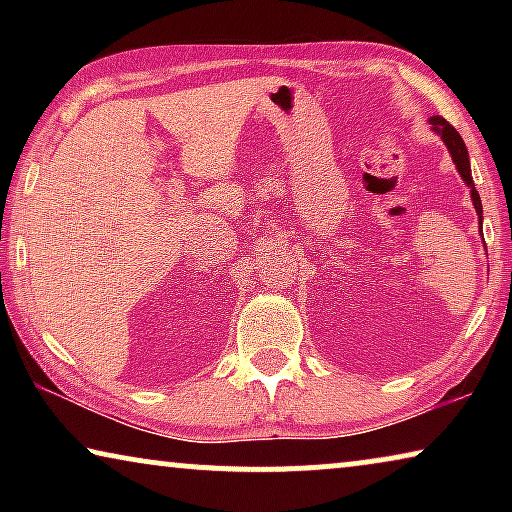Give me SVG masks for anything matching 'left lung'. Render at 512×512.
Returning <instances> with one entry per match:
<instances>
[{
	"mask_svg": "<svg viewBox=\"0 0 512 512\" xmlns=\"http://www.w3.org/2000/svg\"><path fill=\"white\" fill-rule=\"evenodd\" d=\"M429 125H431V130L436 132L440 139H443V144L447 146V151H450V156L454 160V167H457V172L461 174V179H464V184L471 188L473 207H475V212H478V221L482 226V202H480L478 191H475V184H473V177H471V160H468V151H466L464 139H461L459 132L454 130L443 116H431Z\"/></svg>",
	"mask_w": 512,
	"mask_h": 512,
	"instance_id": "8db88e82",
	"label": "left lung"
}]
</instances>
